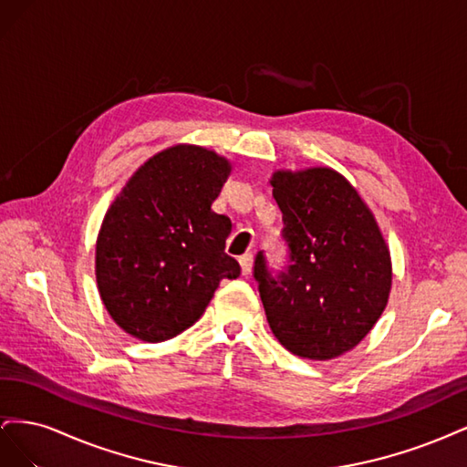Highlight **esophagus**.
Wrapping results in <instances>:
<instances>
[{
	"label": "esophagus",
	"instance_id": "1",
	"mask_svg": "<svg viewBox=\"0 0 467 467\" xmlns=\"http://www.w3.org/2000/svg\"><path fill=\"white\" fill-rule=\"evenodd\" d=\"M239 265H242L244 276H247L251 273V268H253V255H251V253H245V255L239 257Z\"/></svg>",
	"mask_w": 467,
	"mask_h": 467
}]
</instances>
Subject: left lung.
<instances>
[{
    "label": "left lung",
    "mask_w": 467,
    "mask_h": 467,
    "mask_svg": "<svg viewBox=\"0 0 467 467\" xmlns=\"http://www.w3.org/2000/svg\"><path fill=\"white\" fill-rule=\"evenodd\" d=\"M290 261L273 278L263 253L255 280L266 321L292 355L331 360L372 331L391 290V257L372 210L331 167L271 177Z\"/></svg>",
    "instance_id": "left-lung-1"
}]
</instances>
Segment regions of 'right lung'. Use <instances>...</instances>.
I'll list each match as a JSON object with an SVG mask.
<instances>
[{
	"instance_id": "add662e5",
	"label": "right lung",
	"mask_w": 467,
	"mask_h": 467,
	"mask_svg": "<svg viewBox=\"0 0 467 467\" xmlns=\"http://www.w3.org/2000/svg\"><path fill=\"white\" fill-rule=\"evenodd\" d=\"M232 163L177 144L150 158L109 206L95 245L97 288L120 329L146 343L199 321L222 278L242 268L225 253L228 216L216 214Z\"/></svg>"
}]
</instances>
